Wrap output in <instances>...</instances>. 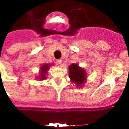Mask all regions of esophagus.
Instances as JSON below:
<instances>
[{
	"mask_svg": "<svg viewBox=\"0 0 129 129\" xmlns=\"http://www.w3.org/2000/svg\"><path fill=\"white\" fill-rule=\"evenodd\" d=\"M62 62V60L61 59H56V63L58 65H60L61 63Z\"/></svg>",
	"mask_w": 129,
	"mask_h": 129,
	"instance_id": "esophagus-1",
	"label": "esophagus"
}]
</instances>
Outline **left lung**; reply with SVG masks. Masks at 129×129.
I'll use <instances>...</instances> for the list:
<instances>
[{
	"mask_svg": "<svg viewBox=\"0 0 129 129\" xmlns=\"http://www.w3.org/2000/svg\"><path fill=\"white\" fill-rule=\"evenodd\" d=\"M69 77L71 81L75 83L77 86H81L86 80V72L82 68H79L78 65L71 64L69 66Z\"/></svg>",
	"mask_w": 129,
	"mask_h": 129,
	"instance_id": "left-lung-1",
	"label": "left lung"
}]
</instances>
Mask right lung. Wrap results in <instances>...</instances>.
I'll use <instances>...</instances> for the list:
<instances>
[{"instance_id": "add662e5", "label": "right lung", "mask_w": 129, "mask_h": 129, "mask_svg": "<svg viewBox=\"0 0 129 129\" xmlns=\"http://www.w3.org/2000/svg\"><path fill=\"white\" fill-rule=\"evenodd\" d=\"M48 68H49V66L48 64H45L43 65V66H41V77H39L40 79H44L46 78V77L45 76V73L47 72V70H48Z\"/></svg>"}]
</instances>
